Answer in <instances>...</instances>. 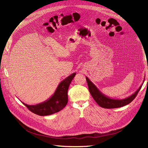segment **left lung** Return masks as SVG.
<instances>
[{
	"label": "left lung",
	"mask_w": 148,
	"mask_h": 148,
	"mask_svg": "<svg viewBox=\"0 0 148 148\" xmlns=\"http://www.w3.org/2000/svg\"><path fill=\"white\" fill-rule=\"evenodd\" d=\"M87 82H88V88L89 92L91 94V96L94 98V99L97 103V104L99 106L106 108V109H113V108H121L124 106L134 100L136 96H137L138 93L139 92V90L141 89V87L143 84L141 85L139 87V88L136 90V91L132 94L131 96H129L125 99H111L109 97L104 95V94L102 93L100 90L97 89V87L94 85L93 83L90 81V79L88 77H86ZM145 81V80H144ZM143 81V82H144Z\"/></svg>",
	"instance_id": "1"
}]
</instances>
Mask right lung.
I'll use <instances>...</instances> for the list:
<instances>
[{
  "label": "right lung",
  "mask_w": 148,
  "mask_h": 148,
  "mask_svg": "<svg viewBox=\"0 0 148 148\" xmlns=\"http://www.w3.org/2000/svg\"><path fill=\"white\" fill-rule=\"evenodd\" d=\"M76 73L71 74L69 76L60 82L54 94L45 101L36 105L24 104L30 111L39 116H48L58 112L66 106L67 104V91L71 82Z\"/></svg>",
  "instance_id": "obj_1"
}]
</instances>
